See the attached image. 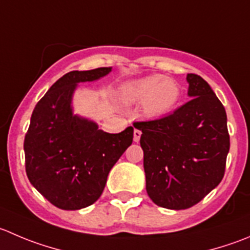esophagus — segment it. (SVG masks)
Wrapping results in <instances>:
<instances>
[{"instance_id":"34e87169","label":"esophagus","mask_w":250,"mask_h":250,"mask_svg":"<svg viewBox=\"0 0 250 250\" xmlns=\"http://www.w3.org/2000/svg\"><path fill=\"white\" fill-rule=\"evenodd\" d=\"M140 135H142V132H140L139 129H134V133H133V139H134L135 143L139 142Z\"/></svg>"}]
</instances>
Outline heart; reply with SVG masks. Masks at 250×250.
Here are the masks:
<instances>
[{"instance_id":"obj_1","label":"heart","mask_w":250,"mask_h":250,"mask_svg":"<svg viewBox=\"0 0 250 250\" xmlns=\"http://www.w3.org/2000/svg\"><path fill=\"white\" fill-rule=\"evenodd\" d=\"M128 104H144L145 115L152 118L164 117L176 108L181 100V88L173 79L151 74L128 82L120 89Z\"/></svg>"}]
</instances>
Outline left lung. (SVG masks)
Wrapping results in <instances>:
<instances>
[{"label":"left lung","mask_w":250,"mask_h":250,"mask_svg":"<svg viewBox=\"0 0 250 250\" xmlns=\"http://www.w3.org/2000/svg\"><path fill=\"white\" fill-rule=\"evenodd\" d=\"M190 100L172 115L135 122L142 130L146 192L159 207L183 210L219 186L229 151L227 116L209 84L187 74Z\"/></svg>","instance_id":"obj_1"}]
</instances>
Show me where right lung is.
Masks as SVG:
<instances>
[{"instance_id": "add662e5", "label": "right lung", "mask_w": 250, "mask_h": 250, "mask_svg": "<svg viewBox=\"0 0 250 250\" xmlns=\"http://www.w3.org/2000/svg\"><path fill=\"white\" fill-rule=\"evenodd\" d=\"M112 67L73 71L58 79L36 104L24 139L29 181L51 204L79 210L103 194L113 165L133 142V127L111 134L94 121L74 115L79 83L107 76Z\"/></svg>"}]
</instances>
